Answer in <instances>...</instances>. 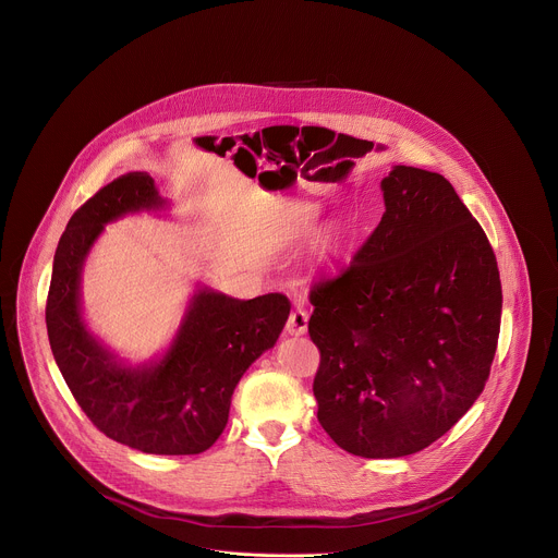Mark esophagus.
I'll use <instances>...</instances> for the list:
<instances>
[{"instance_id":"34e87169","label":"esophagus","mask_w":558,"mask_h":558,"mask_svg":"<svg viewBox=\"0 0 558 558\" xmlns=\"http://www.w3.org/2000/svg\"><path fill=\"white\" fill-rule=\"evenodd\" d=\"M306 328H308V313L302 306H298L287 319V332L293 337H300L306 332Z\"/></svg>"}]
</instances>
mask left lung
I'll list each match as a JSON object with an SVG mask.
<instances>
[{"instance_id":"1","label":"left lung","mask_w":558,"mask_h":558,"mask_svg":"<svg viewBox=\"0 0 558 558\" xmlns=\"http://www.w3.org/2000/svg\"><path fill=\"white\" fill-rule=\"evenodd\" d=\"M352 263L313 284L317 420L363 459L415 454L478 400L498 348L494 247L439 173L398 165Z\"/></svg>"}]
</instances>
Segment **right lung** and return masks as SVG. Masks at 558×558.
Wrapping results in <instances>:
<instances>
[{"label":"right lung","instance_id":"add662e5","mask_svg":"<svg viewBox=\"0 0 558 558\" xmlns=\"http://www.w3.org/2000/svg\"><path fill=\"white\" fill-rule=\"evenodd\" d=\"M154 180L125 173L69 219L56 254L45 324L56 365L80 409L108 439L145 454H199L228 424L234 387L282 332L291 302L282 293L234 300L199 289L162 361L119 365L80 315V274L104 223L160 208Z\"/></svg>","mask_w":558,"mask_h":558}]
</instances>
